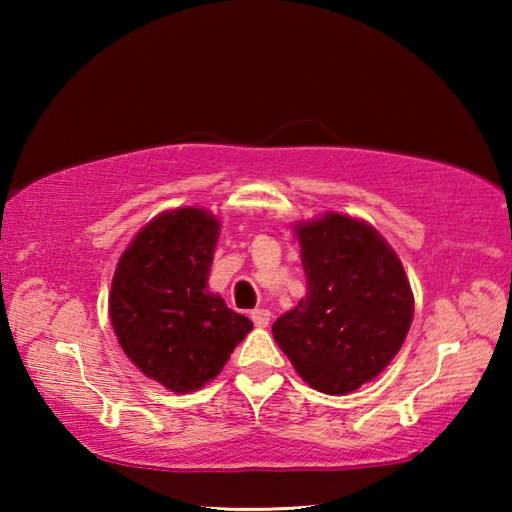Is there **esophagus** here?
I'll return each instance as SVG.
<instances>
[{
  "label": "esophagus",
  "mask_w": 512,
  "mask_h": 512,
  "mask_svg": "<svg viewBox=\"0 0 512 512\" xmlns=\"http://www.w3.org/2000/svg\"><path fill=\"white\" fill-rule=\"evenodd\" d=\"M250 318H253L255 327H268V323H271V311H268V309H255L253 314H250Z\"/></svg>",
  "instance_id": "esophagus-1"
}]
</instances>
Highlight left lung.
<instances>
[{"mask_svg": "<svg viewBox=\"0 0 512 512\" xmlns=\"http://www.w3.org/2000/svg\"><path fill=\"white\" fill-rule=\"evenodd\" d=\"M307 296L273 323L298 375L327 395L375 379L400 352L413 293L400 257L366 221L327 212L296 223Z\"/></svg>", "mask_w": 512, "mask_h": 512, "instance_id": "8db88e82", "label": "left lung"}]
</instances>
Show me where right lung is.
I'll return each instance as SVG.
<instances>
[{
	"instance_id": "right-lung-1",
	"label": "right lung",
	"mask_w": 512,
	"mask_h": 512,
	"mask_svg": "<svg viewBox=\"0 0 512 512\" xmlns=\"http://www.w3.org/2000/svg\"><path fill=\"white\" fill-rule=\"evenodd\" d=\"M221 223L203 207L155 216L121 255L110 320L126 357L173 393L203 388L253 329L207 291Z\"/></svg>"
}]
</instances>
